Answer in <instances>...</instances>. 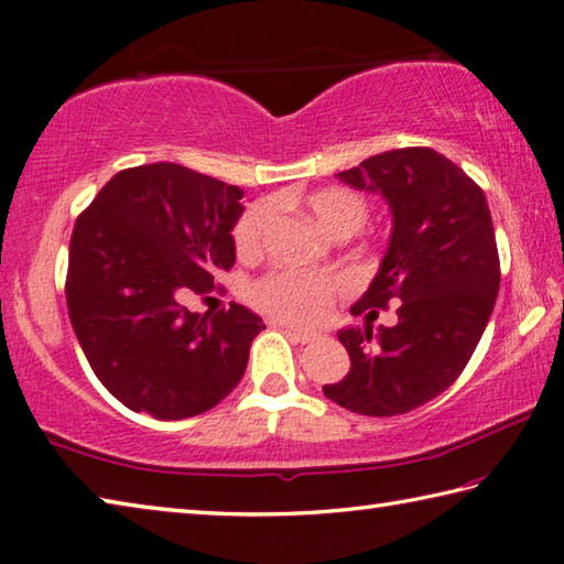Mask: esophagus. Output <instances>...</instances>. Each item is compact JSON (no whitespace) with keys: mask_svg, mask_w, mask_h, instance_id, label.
<instances>
[{"mask_svg":"<svg viewBox=\"0 0 564 564\" xmlns=\"http://www.w3.org/2000/svg\"><path fill=\"white\" fill-rule=\"evenodd\" d=\"M285 335H289L291 339H295V341H301V345H305V341H313L315 339V333H307V329H297V327H281Z\"/></svg>","mask_w":564,"mask_h":564,"instance_id":"34e87169","label":"esophagus"}]
</instances>
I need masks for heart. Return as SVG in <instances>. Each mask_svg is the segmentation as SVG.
Returning a JSON list of instances; mask_svg holds the SVG:
<instances>
[{"instance_id": "b5f03b06", "label": "heart", "mask_w": 564, "mask_h": 564, "mask_svg": "<svg viewBox=\"0 0 564 564\" xmlns=\"http://www.w3.org/2000/svg\"><path fill=\"white\" fill-rule=\"evenodd\" d=\"M307 207L317 217V223L333 235H355L367 223L369 205L367 197L349 187H323L307 197ZM275 219V205L271 200L249 207L235 227L237 251L257 253L267 241L269 229ZM345 289V279L333 273H315L303 269H275L259 281L251 283V301L263 313L293 325H313L323 317L335 295Z\"/></svg>"}]
</instances>
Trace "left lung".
Masks as SVG:
<instances>
[{"label":"left lung","instance_id":"obj_1","mask_svg":"<svg viewBox=\"0 0 564 564\" xmlns=\"http://www.w3.org/2000/svg\"><path fill=\"white\" fill-rule=\"evenodd\" d=\"M337 178L381 193L393 227L377 279L351 305L367 325L337 333L349 373L323 391L351 413L401 415L449 389L487 329L501 283L489 205L459 165L427 147L379 153ZM389 302L402 303L400 323L373 334Z\"/></svg>","mask_w":564,"mask_h":564}]
</instances>
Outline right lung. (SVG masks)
<instances>
[{"label":"right lung","mask_w":564,"mask_h":564,"mask_svg":"<svg viewBox=\"0 0 564 564\" xmlns=\"http://www.w3.org/2000/svg\"><path fill=\"white\" fill-rule=\"evenodd\" d=\"M237 185L178 163L119 171L77 217L65 301L95 377L129 411L183 421L215 408L245 377L267 325L245 305L191 313L235 267L245 213Z\"/></svg>","instance_id":"obj_1"}]
</instances>
